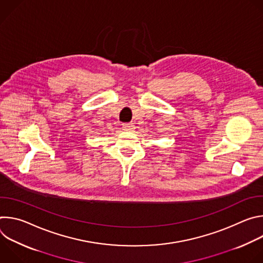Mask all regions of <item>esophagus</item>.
I'll list each match as a JSON object with an SVG mask.
<instances>
[{
	"label": "esophagus",
	"mask_w": 263,
	"mask_h": 263,
	"mask_svg": "<svg viewBox=\"0 0 263 263\" xmlns=\"http://www.w3.org/2000/svg\"><path fill=\"white\" fill-rule=\"evenodd\" d=\"M123 129L125 131H132L134 129V125L132 123H125L123 124Z\"/></svg>",
	"instance_id": "esophagus-1"
}]
</instances>
